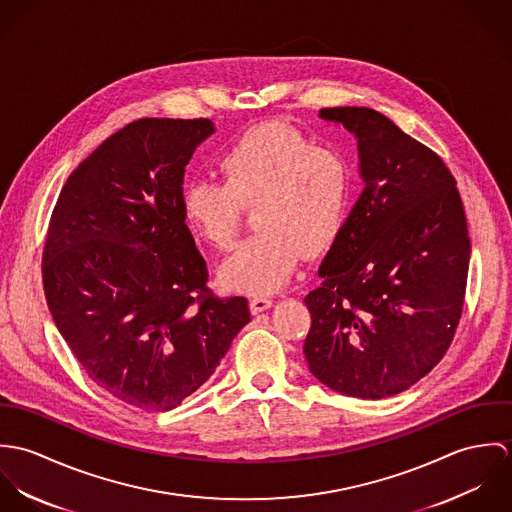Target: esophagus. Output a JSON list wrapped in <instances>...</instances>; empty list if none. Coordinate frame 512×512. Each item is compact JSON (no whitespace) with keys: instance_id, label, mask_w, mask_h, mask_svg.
I'll use <instances>...</instances> for the list:
<instances>
[{"instance_id":"obj_1","label":"esophagus","mask_w":512,"mask_h":512,"mask_svg":"<svg viewBox=\"0 0 512 512\" xmlns=\"http://www.w3.org/2000/svg\"><path fill=\"white\" fill-rule=\"evenodd\" d=\"M274 305V301L270 299V297H252L250 299V309H252V313H262V311H266V309H270Z\"/></svg>"}]
</instances>
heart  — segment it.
I'll use <instances>...</instances> for the list:
<instances>
[{
    "mask_svg": "<svg viewBox=\"0 0 512 512\" xmlns=\"http://www.w3.org/2000/svg\"><path fill=\"white\" fill-rule=\"evenodd\" d=\"M222 183L183 187L187 226L217 248L236 240L242 207H256L260 230L219 268L226 290L268 295L284 288L301 254L323 252L339 234L353 201V169L333 147L315 146L288 124L258 126L219 157Z\"/></svg>",
    "mask_w": 512,
    "mask_h": 512,
    "instance_id": "heart-1",
    "label": "heart"
}]
</instances>
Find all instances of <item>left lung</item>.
Here are the masks:
<instances>
[{
  "instance_id": "8db88e82",
  "label": "left lung",
  "mask_w": 512,
  "mask_h": 512,
  "mask_svg": "<svg viewBox=\"0 0 512 512\" xmlns=\"http://www.w3.org/2000/svg\"><path fill=\"white\" fill-rule=\"evenodd\" d=\"M357 140L361 197L305 297L311 374L345 396L380 400L426 376L457 329L471 242L445 163L372 108H323Z\"/></svg>"
}]
</instances>
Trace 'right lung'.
<instances>
[{
    "label": "right lung",
    "instance_id": "obj_1",
    "mask_svg": "<svg viewBox=\"0 0 512 512\" xmlns=\"http://www.w3.org/2000/svg\"><path fill=\"white\" fill-rule=\"evenodd\" d=\"M215 134L207 118H142L67 179L43 250L53 321L90 380L147 412L205 384L250 321L219 299L181 213L185 167Z\"/></svg>",
    "mask_w": 512,
    "mask_h": 512
}]
</instances>
